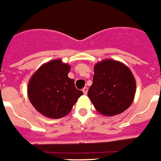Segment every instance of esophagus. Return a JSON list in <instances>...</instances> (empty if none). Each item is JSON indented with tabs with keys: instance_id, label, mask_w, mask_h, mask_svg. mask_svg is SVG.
Listing matches in <instances>:
<instances>
[{
	"instance_id": "1",
	"label": "esophagus",
	"mask_w": 161,
	"mask_h": 161,
	"mask_svg": "<svg viewBox=\"0 0 161 161\" xmlns=\"http://www.w3.org/2000/svg\"><path fill=\"white\" fill-rule=\"evenodd\" d=\"M82 91H83V93L85 94V95H86L87 94V92H88V87H84V88H83V90H82Z\"/></svg>"
}]
</instances>
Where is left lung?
<instances>
[{
	"label": "left lung",
	"instance_id": "obj_1",
	"mask_svg": "<svg viewBox=\"0 0 161 161\" xmlns=\"http://www.w3.org/2000/svg\"><path fill=\"white\" fill-rule=\"evenodd\" d=\"M93 83L88 91L96 110L107 116L120 114L133 102L136 80L127 66L113 60L95 65Z\"/></svg>",
	"mask_w": 161,
	"mask_h": 161
}]
</instances>
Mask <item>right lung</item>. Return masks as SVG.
I'll use <instances>...</instances> for the list:
<instances>
[{"label": "right lung", "mask_w": 161, "mask_h": 161, "mask_svg": "<svg viewBox=\"0 0 161 161\" xmlns=\"http://www.w3.org/2000/svg\"><path fill=\"white\" fill-rule=\"evenodd\" d=\"M70 65L54 60L37 70L30 80L28 97L37 111L45 116L58 119L70 113L83 92L77 90L68 77Z\"/></svg>", "instance_id": "add662e5"}]
</instances>
